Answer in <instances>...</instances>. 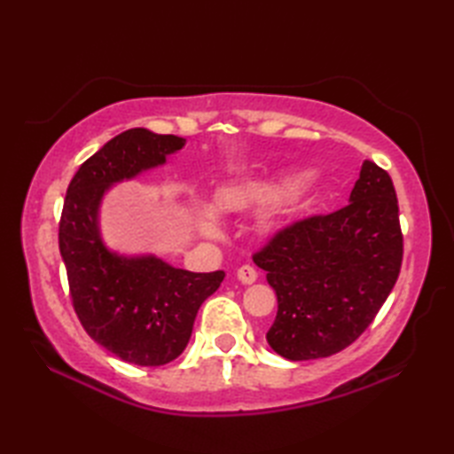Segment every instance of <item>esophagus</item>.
<instances>
[{"label":"esophagus","mask_w":454,"mask_h":454,"mask_svg":"<svg viewBox=\"0 0 454 454\" xmlns=\"http://www.w3.org/2000/svg\"><path fill=\"white\" fill-rule=\"evenodd\" d=\"M238 281H242L244 285H252L257 281V271L252 267V265H242L238 269Z\"/></svg>","instance_id":"obj_1"}]
</instances>
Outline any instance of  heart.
<instances>
[{
  "label": "heart",
  "mask_w": 454,
  "mask_h": 454,
  "mask_svg": "<svg viewBox=\"0 0 454 454\" xmlns=\"http://www.w3.org/2000/svg\"><path fill=\"white\" fill-rule=\"evenodd\" d=\"M304 183L296 181L293 183L288 191L283 195L278 207L273 210H269L267 215L262 218V226L265 230H273L278 222V215L283 212V205L286 202H293L298 195L302 192ZM278 195V185L269 181H259V179H246V181H234V183H226L215 191L212 195V207L218 210L220 215H232V212H246L257 208L262 205H267ZM197 228L200 236H205L208 239H220L222 234H224V228H222L218 216L207 207H200L197 210Z\"/></svg>",
  "instance_id": "heart-1"
}]
</instances>
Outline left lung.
Wrapping results in <instances>:
<instances>
[{
	"instance_id": "left-lung-1",
	"label": "left lung",
	"mask_w": 454,
	"mask_h": 454,
	"mask_svg": "<svg viewBox=\"0 0 454 454\" xmlns=\"http://www.w3.org/2000/svg\"><path fill=\"white\" fill-rule=\"evenodd\" d=\"M402 255L394 183L364 160L343 208L293 222L254 254L278 302L267 343L288 361L343 351L387 302Z\"/></svg>"
}]
</instances>
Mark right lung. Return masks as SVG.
Segmentation results:
<instances>
[{
	"instance_id": "add662e5",
	"label": "right lung",
	"mask_w": 454,
	"mask_h": 454,
	"mask_svg": "<svg viewBox=\"0 0 454 454\" xmlns=\"http://www.w3.org/2000/svg\"><path fill=\"white\" fill-rule=\"evenodd\" d=\"M185 138L146 129L124 130L85 160L67 187L58 244L74 310L95 343L140 366L166 364L185 349L200 304L224 271L191 273L153 255L107 249L99 205L111 185L166 163Z\"/></svg>"
}]
</instances>
